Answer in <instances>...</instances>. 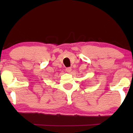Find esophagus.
I'll return each mask as SVG.
<instances>
[{
	"mask_svg": "<svg viewBox=\"0 0 133 133\" xmlns=\"http://www.w3.org/2000/svg\"><path fill=\"white\" fill-rule=\"evenodd\" d=\"M65 71H66V72H68V73H70L72 71V69L71 68H67L65 69Z\"/></svg>",
	"mask_w": 133,
	"mask_h": 133,
	"instance_id": "1",
	"label": "esophagus"
}]
</instances>
